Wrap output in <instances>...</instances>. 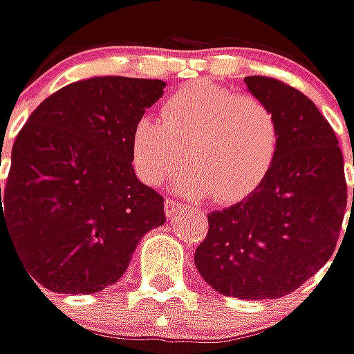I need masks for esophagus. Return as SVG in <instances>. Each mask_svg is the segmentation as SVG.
I'll return each instance as SVG.
<instances>
[{"mask_svg": "<svg viewBox=\"0 0 354 354\" xmlns=\"http://www.w3.org/2000/svg\"><path fill=\"white\" fill-rule=\"evenodd\" d=\"M180 208H184V204H180L178 200L168 198V200L164 202V210H166V214H168V216H174L176 212H180Z\"/></svg>", "mask_w": 354, "mask_h": 354, "instance_id": "1", "label": "esophagus"}]
</instances>
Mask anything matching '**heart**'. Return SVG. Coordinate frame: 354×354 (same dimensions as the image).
Masks as SVG:
<instances>
[{
	"mask_svg": "<svg viewBox=\"0 0 354 354\" xmlns=\"http://www.w3.org/2000/svg\"><path fill=\"white\" fill-rule=\"evenodd\" d=\"M136 172L158 186L182 170L178 190L190 196L212 192L218 202H236L252 194L266 178L279 150V126L270 108L254 95L196 82L160 110V120L144 115L130 138Z\"/></svg>",
	"mask_w": 354,
	"mask_h": 354,
	"instance_id": "heart-1",
	"label": "heart"
}]
</instances>
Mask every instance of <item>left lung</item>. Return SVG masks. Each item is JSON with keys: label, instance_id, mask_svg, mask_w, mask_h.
Segmentation results:
<instances>
[{"label": "left lung", "instance_id": "1", "mask_svg": "<svg viewBox=\"0 0 354 354\" xmlns=\"http://www.w3.org/2000/svg\"><path fill=\"white\" fill-rule=\"evenodd\" d=\"M244 82L277 118L279 150L250 196L208 214L194 264L224 297L281 299L333 257L346 210L343 152L302 92L264 75Z\"/></svg>", "mask_w": 354, "mask_h": 354}]
</instances>
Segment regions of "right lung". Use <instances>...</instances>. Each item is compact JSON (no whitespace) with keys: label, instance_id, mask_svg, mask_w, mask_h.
<instances>
[{"label":"right lung","instance_id":"right-lung-1","mask_svg":"<svg viewBox=\"0 0 354 354\" xmlns=\"http://www.w3.org/2000/svg\"><path fill=\"white\" fill-rule=\"evenodd\" d=\"M164 88L122 75L73 82L19 130L0 188V236H10L35 286L100 292L122 279L142 236L166 222L164 198L138 180L130 148L134 124Z\"/></svg>","mask_w":354,"mask_h":354}]
</instances>
